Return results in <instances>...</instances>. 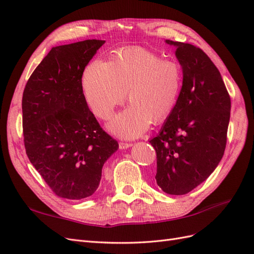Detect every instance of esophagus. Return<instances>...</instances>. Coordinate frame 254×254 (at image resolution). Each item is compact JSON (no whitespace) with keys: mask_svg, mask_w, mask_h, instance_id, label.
<instances>
[{"mask_svg":"<svg viewBox=\"0 0 254 254\" xmlns=\"http://www.w3.org/2000/svg\"><path fill=\"white\" fill-rule=\"evenodd\" d=\"M119 146H120L121 149H126V148L131 147L132 144L131 143H126V142H120Z\"/></svg>","mask_w":254,"mask_h":254,"instance_id":"1","label":"esophagus"}]
</instances>
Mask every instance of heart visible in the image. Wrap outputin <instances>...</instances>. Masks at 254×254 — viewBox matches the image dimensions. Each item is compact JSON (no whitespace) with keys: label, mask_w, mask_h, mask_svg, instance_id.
<instances>
[{"label":"heart","mask_w":254,"mask_h":254,"mask_svg":"<svg viewBox=\"0 0 254 254\" xmlns=\"http://www.w3.org/2000/svg\"><path fill=\"white\" fill-rule=\"evenodd\" d=\"M181 84L178 63L140 48L118 52L109 63L94 60L82 77L86 102L101 120H109L128 95L130 105L109 124L114 134L128 139L141 135L150 122L159 124L171 114Z\"/></svg>","instance_id":"heart-1"}]
</instances>
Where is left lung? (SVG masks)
<instances>
[{"instance_id": "obj_1", "label": "left lung", "mask_w": 254, "mask_h": 254, "mask_svg": "<svg viewBox=\"0 0 254 254\" xmlns=\"http://www.w3.org/2000/svg\"><path fill=\"white\" fill-rule=\"evenodd\" d=\"M175 45L183 82L178 101L149 143L157 153V184L170 195H184L202 183L224 156L231 98L221 75L195 45Z\"/></svg>"}]
</instances>
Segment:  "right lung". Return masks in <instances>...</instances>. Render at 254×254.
<instances>
[{
	"mask_svg": "<svg viewBox=\"0 0 254 254\" xmlns=\"http://www.w3.org/2000/svg\"><path fill=\"white\" fill-rule=\"evenodd\" d=\"M104 43L92 39L53 48L23 92L26 155L60 198L79 200L94 194L105 162L119 148L82 92L84 67Z\"/></svg>",
	"mask_w": 254,
	"mask_h": 254,
	"instance_id": "1",
	"label": "right lung"
}]
</instances>
